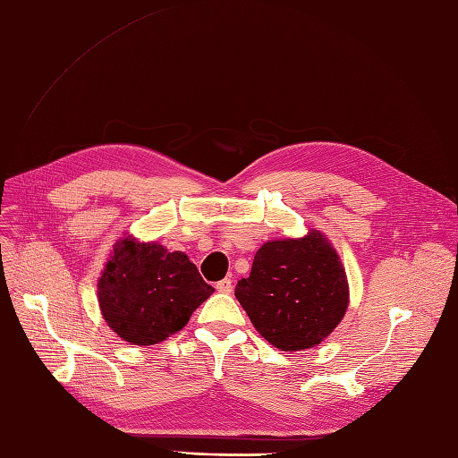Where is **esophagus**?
I'll return each instance as SVG.
<instances>
[{"instance_id":"34e87169","label":"esophagus","mask_w":458,"mask_h":458,"mask_svg":"<svg viewBox=\"0 0 458 458\" xmlns=\"http://www.w3.org/2000/svg\"><path fill=\"white\" fill-rule=\"evenodd\" d=\"M216 289L219 291V293H224V294H229L231 291H233V281L231 279H221L219 283H217V285H216Z\"/></svg>"}]
</instances>
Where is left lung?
Returning a JSON list of instances; mask_svg holds the SVG:
<instances>
[{
    "instance_id": "1",
    "label": "left lung",
    "mask_w": 458,
    "mask_h": 458,
    "mask_svg": "<svg viewBox=\"0 0 458 458\" xmlns=\"http://www.w3.org/2000/svg\"><path fill=\"white\" fill-rule=\"evenodd\" d=\"M234 296L267 343L285 352L318 347L349 308V281L327 237L310 229L301 239L259 246L252 271Z\"/></svg>"
}]
</instances>
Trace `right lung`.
I'll use <instances>...</instances> for the list:
<instances>
[{"mask_svg":"<svg viewBox=\"0 0 458 458\" xmlns=\"http://www.w3.org/2000/svg\"><path fill=\"white\" fill-rule=\"evenodd\" d=\"M214 287L184 252L125 234L109 252L98 279L106 324L129 344H157L189 324Z\"/></svg>","mask_w":458,"mask_h":458,"instance_id":"add662e5","label":"right lung"}]
</instances>
